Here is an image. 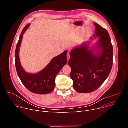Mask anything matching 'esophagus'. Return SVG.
I'll use <instances>...</instances> for the list:
<instances>
[{"label":"esophagus","instance_id":"obj_1","mask_svg":"<svg viewBox=\"0 0 128 128\" xmlns=\"http://www.w3.org/2000/svg\"><path fill=\"white\" fill-rule=\"evenodd\" d=\"M67 59L68 60L70 59V53H69V52H68L67 54Z\"/></svg>","mask_w":128,"mask_h":128}]
</instances>
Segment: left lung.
<instances>
[{
	"label": "left lung",
	"mask_w": 128,
	"mask_h": 128,
	"mask_svg": "<svg viewBox=\"0 0 128 128\" xmlns=\"http://www.w3.org/2000/svg\"><path fill=\"white\" fill-rule=\"evenodd\" d=\"M94 38H99L93 49L86 44L71 50L68 64L74 90L88 93L97 90L110 74L113 64V47L107 31L96 23ZM91 40L93 38H91ZM98 51L95 53L94 50Z\"/></svg>",
	"instance_id": "1"
}]
</instances>
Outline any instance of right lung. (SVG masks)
<instances>
[{"mask_svg":"<svg viewBox=\"0 0 128 128\" xmlns=\"http://www.w3.org/2000/svg\"><path fill=\"white\" fill-rule=\"evenodd\" d=\"M30 24H27L22 30L15 52L16 67L18 76L24 86L30 92L39 94H47L52 92L55 87L57 74L67 62L66 50L60 55L54 58L42 71L35 74H29L22 68L19 58V50L23 34Z\"/></svg>","mask_w":128,"mask_h":128,"instance_id":"obj_1","label":"right lung"}]
</instances>
